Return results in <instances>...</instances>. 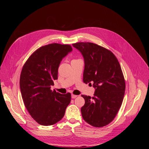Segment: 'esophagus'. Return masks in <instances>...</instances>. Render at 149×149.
<instances>
[{"instance_id":"1","label":"esophagus","mask_w":149,"mask_h":149,"mask_svg":"<svg viewBox=\"0 0 149 149\" xmlns=\"http://www.w3.org/2000/svg\"><path fill=\"white\" fill-rule=\"evenodd\" d=\"M76 97H77V95H74V94H72V95H71V98H75Z\"/></svg>"}]
</instances>
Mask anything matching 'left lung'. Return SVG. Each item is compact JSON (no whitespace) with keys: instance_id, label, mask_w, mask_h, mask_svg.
Returning <instances> with one entry per match:
<instances>
[{"instance_id":"left-lung-1","label":"left lung","mask_w":149,"mask_h":149,"mask_svg":"<svg viewBox=\"0 0 149 149\" xmlns=\"http://www.w3.org/2000/svg\"><path fill=\"white\" fill-rule=\"evenodd\" d=\"M72 46L84 60L83 81L95 88L93 97L82 95L85 104L81 109L84 120L101 127L110 123L123 100L125 84L120 63L110 51L91 42H78Z\"/></svg>"}]
</instances>
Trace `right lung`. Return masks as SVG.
Listing matches in <instances>:
<instances>
[{
    "label": "right lung",
    "mask_w": 149,
    "mask_h": 149,
    "mask_svg": "<svg viewBox=\"0 0 149 149\" xmlns=\"http://www.w3.org/2000/svg\"><path fill=\"white\" fill-rule=\"evenodd\" d=\"M72 51L71 45L51 44L35 51L24 64L20 77V89L31 117L42 125H53L64 116L71 99L70 93L52 91L62 59Z\"/></svg>",
    "instance_id": "1"
}]
</instances>
